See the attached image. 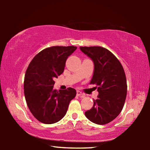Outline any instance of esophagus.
Here are the masks:
<instances>
[{"label": "esophagus", "instance_id": "1", "mask_svg": "<svg viewBox=\"0 0 150 150\" xmlns=\"http://www.w3.org/2000/svg\"><path fill=\"white\" fill-rule=\"evenodd\" d=\"M77 95L78 96H81V97H84V96H85L84 94L81 93V91H77Z\"/></svg>", "mask_w": 150, "mask_h": 150}]
</instances>
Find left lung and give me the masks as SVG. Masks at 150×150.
I'll return each instance as SVG.
<instances>
[{
	"mask_svg": "<svg viewBox=\"0 0 150 150\" xmlns=\"http://www.w3.org/2000/svg\"><path fill=\"white\" fill-rule=\"evenodd\" d=\"M91 58L95 70L90 84L96 85L99 95L94 105L85 115L96 124H108L120 113L127 93L126 75L122 65L110 51L100 46L80 47Z\"/></svg>",
	"mask_w": 150,
	"mask_h": 150,
	"instance_id": "8db88e82",
	"label": "left lung"
}]
</instances>
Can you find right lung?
<instances>
[{"label":"right lung","instance_id":"1","mask_svg":"<svg viewBox=\"0 0 150 150\" xmlns=\"http://www.w3.org/2000/svg\"><path fill=\"white\" fill-rule=\"evenodd\" d=\"M75 46H52L39 52L33 58L24 77V90L27 105L33 116L46 124L57 122L67 112L76 91L69 87L54 89V79L64 71L68 56Z\"/></svg>","mask_w":150,"mask_h":150}]
</instances>
